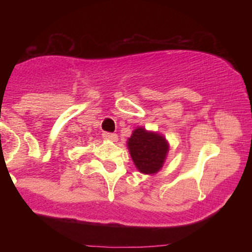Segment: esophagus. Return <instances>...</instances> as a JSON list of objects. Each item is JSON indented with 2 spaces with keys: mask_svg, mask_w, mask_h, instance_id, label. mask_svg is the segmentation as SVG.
<instances>
[{
  "mask_svg": "<svg viewBox=\"0 0 252 252\" xmlns=\"http://www.w3.org/2000/svg\"><path fill=\"white\" fill-rule=\"evenodd\" d=\"M103 137L105 140H110V141H117L118 136L116 134H112V132H103Z\"/></svg>",
  "mask_w": 252,
  "mask_h": 252,
  "instance_id": "34e87169",
  "label": "esophagus"
}]
</instances>
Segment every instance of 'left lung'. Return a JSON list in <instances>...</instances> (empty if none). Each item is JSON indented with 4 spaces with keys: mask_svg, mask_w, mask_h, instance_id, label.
<instances>
[{
    "mask_svg": "<svg viewBox=\"0 0 252 252\" xmlns=\"http://www.w3.org/2000/svg\"><path fill=\"white\" fill-rule=\"evenodd\" d=\"M126 144L136 168L141 173L155 174L162 168L169 150V144L162 135L140 126L132 131Z\"/></svg>",
    "mask_w": 252,
    "mask_h": 252,
    "instance_id": "1",
    "label": "left lung"
}]
</instances>
